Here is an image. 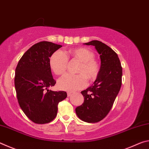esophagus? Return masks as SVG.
<instances>
[{"label":"esophagus","mask_w":149,"mask_h":149,"mask_svg":"<svg viewBox=\"0 0 149 149\" xmlns=\"http://www.w3.org/2000/svg\"><path fill=\"white\" fill-rule=\"evenodd\" d=\"M72 92H68V93H67V95H68V97H70V96H71L72 95Z\"/></svg>","instance_id":"esophagus-1"}]
</instances>
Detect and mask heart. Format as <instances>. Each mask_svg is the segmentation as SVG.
<instances>
[{"instance_id": "obj_1", "label": "heart", "mask_w": 149, "mask_h": 149, "mask_svg": "<svg viewBox=\"0 0 149 149\" xmlns=\"http://www.w3.org/2000/svg\"><path fill=\"white\" fill-rule=\"evenodd\" d=\"M94 58L95 54L85 47L71 49L65 52L60 50L54 52L50 56V66L56 75H62L65 74L69 58L81 62L76 71L79 74H67L62 77L58 83L60 89L74 91L86 87L87 79H95L99 73L100 68Z\"/></svg>"}]
</instances>
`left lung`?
<instances>
[{
    "label": "left lung",
    "instance_id": "obj_1",
    "mask_svg": "<svg viewBox=\"0 0 149 149\" xmlns=\"http://www.w3.org/2000/svg\"><path fill=\"white\" fill-rule=\"evenodd\" d=\"M85 44L95 46L101 64L94 84L81 92L84 102L75 112L84 122L96 123L104 119L112 107L122 86V68L118 54L108 45L97 40Z\"/></svg>",
    "mask_w": 149,
    "mask_h": 149
}]
</instances>
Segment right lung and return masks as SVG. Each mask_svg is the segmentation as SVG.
<instances>
[{"instance_id": "1", "label": "right lung", "mask_w": 149, "mask_h": 149, "mask_svg": "<svg viewBox=\"0 0 149 149\" xmlns=\"http://www.w3.org/2000/svg\"><path fill=\"white\" fill-rule=\"evenodd\" d=\"M62 47L52 42H39L25 52L16 66L14 85L17 101L26 116L35 123L53 120L58 104L67 97L66 92L48 89L56 84L50 57Z\"/></svg>"}]
</instances>
